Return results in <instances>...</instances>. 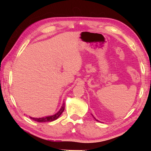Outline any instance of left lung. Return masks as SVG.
<instances>
[{"label": "left lung", "instance_id": "1", "mask_svg": "<svg viewBox=\"0 0 151 151\" xmlns=\"http://www.w3.org/2000/svg\"><path fill=\"white\" fill-rule=\"evenodd\" d=\"M94 118H95V117H94ZM95 119H96V121H98V119H96V118H95Z\"/></svg>", "mask_w": 151, "mask_h": 151}]
</instances>
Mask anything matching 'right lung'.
Instances as JSON below:
<instances>
[{
	"label": "right lung",
	"mask_w": 151,
	"mask_h": 151,
	"mask_svg": "<svg viewBox=\"0 0 151 151\" xmlns=\"http://www.w3.org/2000/svg\"><path fill=\"white\" fill-rule=\"evenodd\" d=\"M65 110V103H63V106L60 109V111L57 113H55V115H51V116H47L44 117H40V118H35V117H30V118L33 119V120L38 122H52L54 121L55 119H57L58 117L60 116V115L63 113V112Z\"/></svg>",
	"instance_id": "right-lung-1"
}]
</instances>
